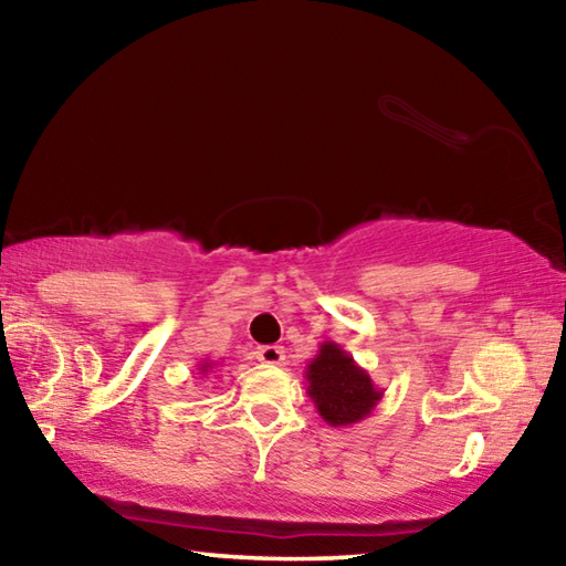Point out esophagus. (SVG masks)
<instances>
[{
    "label": "esophagus",
    "mask_w": 566,
    "mask_h": 566,
    "mask_svg": "<svg viewBox=\"0 0 566 566\" xmlns=\"http://www.w3.org/2000/svg\"><path fill=\"white\" fill-rule=\"evenodd\" d=\"M256 359L264 361V364H272V367H282L284 364V349L282 347H262L256 349Z\"/></svg>",
    "instance_id": "1"
}]
</instances>
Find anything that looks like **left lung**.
<instances>
[{"label":"left lung","instance_id":"1","mask_svg":"<svg viewBox=\"0 0 566 566\" xmlns=\"http://www.w3.org/2000/svg\"><path fill=\"white\" fill-rule=\"evenodd\" d=\"M306 395L329 427H349L367 419L385 397L349 352L337 342H322L314 359L304 369Z\"/></svg>","mask_w":566,"mask_h":566}]
</instances>
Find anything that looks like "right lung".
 Returning a JSON list of instances; mask_svg holds the SVG:
<instances>
[{
    "mask_svg": "<svg viewBox=\"0 0 566 566\" xmlns=\"http://www.w3.org/2000/svg\"><path fill=\"white\" fill-rule=\"evenodd\" d=\"M217 367H219V361H212V359H205L202 364H199V371H197V375H214V371H217Z\"/></svg>",
    "mask_w": 566,
    "mask_h": 566,
    "instance_id": "add662e5",
    "label": "right lung"
}]
</instances>
